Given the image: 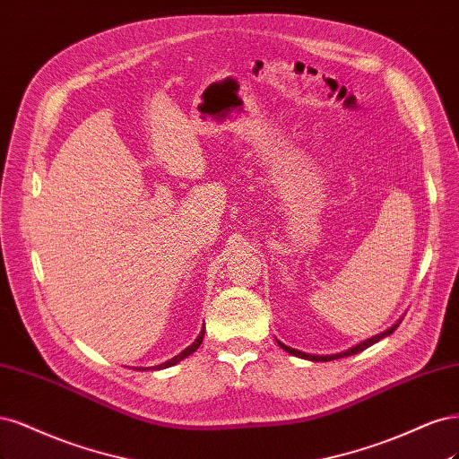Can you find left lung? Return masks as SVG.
Wrapping results in <instances>:
<instances>
[{
	"mask_svg": "<svg viewBox=\"0 0 459 459\" xmlns=\"http://www.w3.org/2000/svg\"><path fill=\"white\" fill-rule=\"evenodd\" d=\"M394 328H396V326H394ZM394 328H391V330H387V332H383V333H379V335H374L372 339H366L364 343H360V345H357V347H352V349H349V351H345V352H339V354H330V357H318V354H307V352H301V351H295V349H291V347H288V345H284V343H280V347H282L284 351H288L290 354H293V357L307 359V360H315V362H328V360H335V359L351 357V354H357V352H360V351L368 349L369 345L377 343L379 339H383V337H385V335H391V333L394 332Z\"/></svg>",
	"mask_w": 459,
	"mask_h": 459,
	"instance_id": "1",
	"label": "left lung"
}]
</instances>
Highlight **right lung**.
<instances>
[{"label":"right lung","instance_id":"obj_1","mask_svg":"<svg viewBox=\"0 0 459 459\" xmlns=\"http://www.w3.org/2000/svg\"><path fill=\"white\" fill-rule=\"evenodd\" d=\"M202 339H204V332H200V335H198V339H196V342L195 343H192L190 347H186L181 354H177V357H173L171 360H168V362H164V364H160V366H156V368H169V366H173V364H177V362H179V360H183V359H186L188 357V354H192V352H195L200 345H202Z\"/></svg>","mask_w":459,"mask_h":459}]
</instances>
